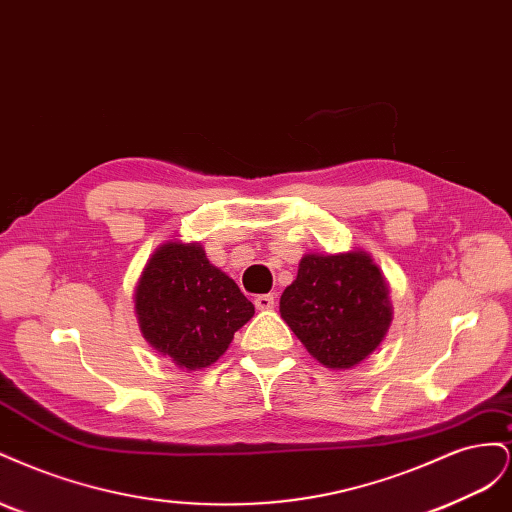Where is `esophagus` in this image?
Returning <instances> with one entry per match:
<instances>
[{"instance_id":"esophagus-1","label":"esophagus","mask_w":512,"mask_h":512,"mask_svg":"<svg viewBox=\"0 0 512 512\" xmlns=\"http://www.w3.org/2000/svg\"><path fill=\"white\" fill-rule=\"evenodd\" d=\"M254 305H256V309H260V312H267V309H273L275 297L273 294H258V297L254 299Z\"/></svg>"}]
</instances>
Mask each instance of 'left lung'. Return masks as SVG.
Here are the masks:
<instances>
[{
  "mask_svg": "<svg viewBox=\"0 0 512 512\" xmlns=\"http://www.w3.org/2000/svg\"><path fill=\"white\" fill-rule=\"evenodd\" d=\"M280 314L307 352L329 369H350L391 327L389 286L367 252L305 254L282 294Z\"/></svg>",
  "mask_w": 512,
  "mask_h": 512,
  "instance_id": "1",
  "label": "left lung"
}]
</instances>
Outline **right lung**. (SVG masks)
<instances>
[{
    "instance_id": "1",
    "label": "right lung",
    "mask_w": 512,
    "mask_h": 512,
    "mask_svg": "<svg viewBox=\"0 0 512 512\" xmlns=\"http://www.w3.org/2000/svg\"><path fill=\"white\" fill-rule=\"evenodd\" d=\"M138 327L160 354L196 371L213 365L254 316V305L198 243L166 241L134 292Z\"/></svg>"
}]
</instances>
